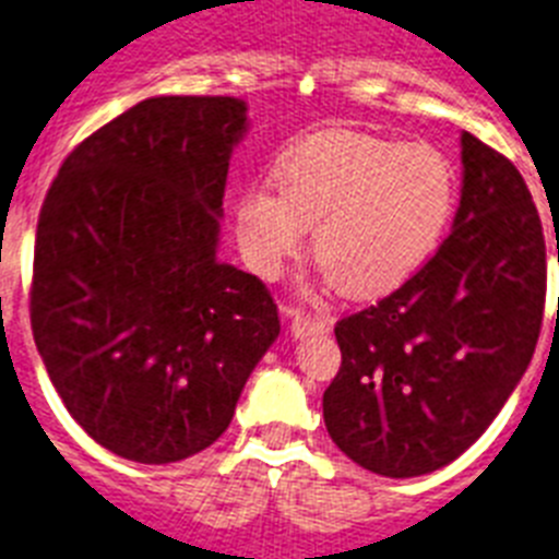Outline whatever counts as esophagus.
Returning <instances> with one entry per match:
<instances>
[{"label":"esophagus","instance_id":"1","mask_svg":"<svg viewBox=\"0 0 559 559\" xmlns=\"http://www.w3.org/2000/svg\"><path fill=\"white\" fill-rule=\"evenodd\" d=\"M287 312L293 316V324H289V330H293L295 338L321 335L330 330V321H326L324 316H310V312H304V310H287Z\"/></svg>","mask_w":559,"mask_h":559}]
</instances>
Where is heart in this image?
<instances>
[{"mask_svg":"<svg viewBox=\"0 0 559 559\" xmlns=\"http://www.w3.org/2000/svg\"><path fill=\"white\" fill-rule=\"evenodd\" d=\"M233 212L243 261L275 278L312 233V252L347 295L396 289L448 233L456 171L439 148L367 131L326 129L293 140Z\"/></svg>","mask_w":559,"mask_h":559,"instance_id":"obj_1","label":"heart"}]
</instances>
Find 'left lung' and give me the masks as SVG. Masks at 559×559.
<instances>
[{"label":"left lung","instance_id":"left-lung-1","mask_svg":"<svg viewBox=\"0 0 559 559\" xmlns=\"http://www.w3.org/2000/svg\"><path fill=\"white\" fill-rule=\"evenodd\" d=\"M543 307L546 238L528 186L462 131L451 235L396 293L335 324L342 367L324 390L333 442L379 476L444 468L520 384Z\"/></svg>","mask_w":559,"mask_h":559}]
</instances>
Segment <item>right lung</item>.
<instances>
[{"label":"right lung","instance_id":"obj_1","mask_svg":"<svg viewBox=\"0 0 559 559\" xmlns=\"http://www.w3.org/2000/svg\"><path fill=\"white\" fill-rule=\"evenodd\" d=\"M238 97H148L59 166L36 224L31 330L62 405L122 460L215 442L278 338L264 281L217 261Z\"/></svg>","mask_w":559,"mask_h":559}]
</instances>
